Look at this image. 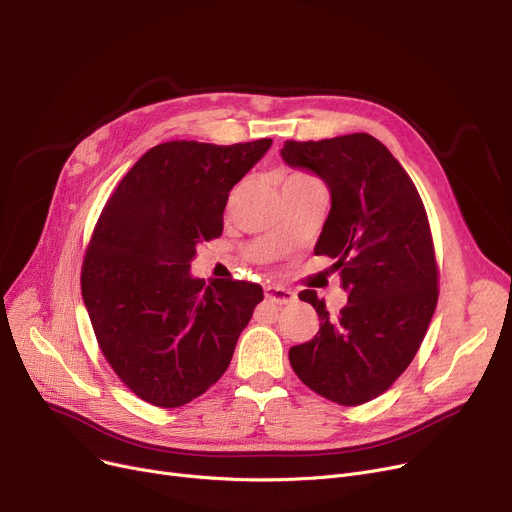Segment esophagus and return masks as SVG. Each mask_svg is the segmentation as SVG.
Returning <instances> with one entry per match:
<instances>
[{
	"label": "esophagus",
	"mask_w": 512,
	"mask_h": 512,
	"mask_svg": "<svg viewBox=\"0 0 512 512\" xmlns=\"http://www.w3.org/2000/svg\"><path fill=\"white\" fill-rule=\"evenodd\" d=\"M265 299L272 303H278V305H288L297 299V294L288 288H282V286H265Z\"/></svg>",
	"instance_id": "1"
}]
</instances>
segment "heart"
<instances>
[{
	"label": "heart",
	"mask_w": 512,
	"mask_h": 512,
	"mask_svg": "<svg viewBox=\"0 0 512 512\" xmlns=\"http://www.w3.org/2000/svg\"><path fill=\"white\" fill-rule=\"evenodd\" d=\"M313 184H321V182L315 176L301 170L286 172L284 176V188H301V186H313Z\"/></svg>",
	"instance_id": "b5f03b06"
}]
</instances>
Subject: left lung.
<instances>
[{
  "instance_id": "8db88e82",
  "label": "left lung",
  "mask_w": 512,
  "mask_h": 512,
  "mask_svg": "<svg viewBox=\"0 0 512 512\" xmlns=\"http://www.w3.org/2000/svg\"><path fill=\"white\" fill-rule=\"evenodd\" d=\"M288 166L315 172L332 209L315 255L332 257L348 303L330 313L315 290L299 292L319 332L288 359L299 380L342 407L384 394L405 371L438 305L440 272L423 201L396 157L367 132L286 141Z\"/></svg>"
}]
</instances>
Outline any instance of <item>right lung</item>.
Returning a JSON list of instances; mask_svg holds the SVG:
<instances>
[{
  "mask_svg": "<svg viewBox=\"0 0 512 512\" xmlns=\"http://www.w3.org/2000/svg\"><path fill=\"white\" fill-rule=\"evenodd\" d=\"M270 147L155 145L99 215L80 270L83 299L105 361L153 407H182L218 382L263 301L255 282L207 286L188 270L199 242L222 236L232 186Z\"/></svg>",
  "mask_w": 512,
  "mask_h": 512,
  "instance_id": "obj_1",
  "label": "right lung"
}]
</instances>
